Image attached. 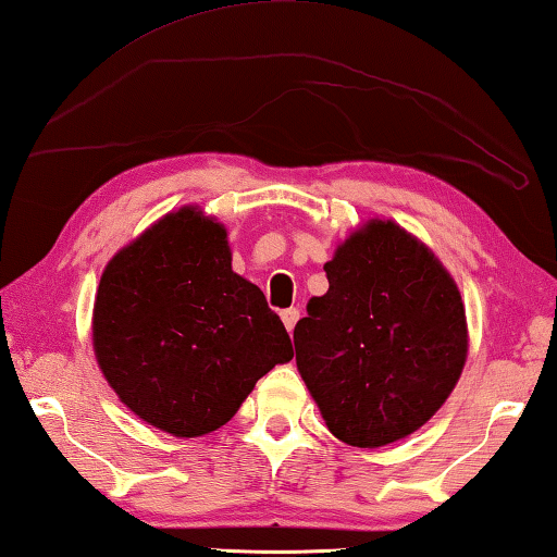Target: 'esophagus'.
I'll use <instances>...</instances> for the list:
<instances>
[{
  "instance_id": "obj_1",
  "label": "esophagus",
  "mask_w": 557,
  "mask_h": 557,
  "mask_svg": "<svg viewBox=\"0 0 557 557\" xmlns=\"http://www.w3.org/2000/svg\"><path fill=\"white\" fill-rule=\"evenodd\" d=\"M298 318H300V310L298 308H288V310H284V313H281V320H284V325H286L288 333H294Z\"/></svg>"
}]
</instances>
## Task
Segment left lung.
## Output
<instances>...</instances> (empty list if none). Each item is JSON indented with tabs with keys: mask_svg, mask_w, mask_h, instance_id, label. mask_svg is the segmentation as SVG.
Returning <instances> with one entry per match:
<instances>
[{
	"mask_svg": "<svg viewBox=\"0 0 557 557\" xmlns=\"http://www.w3.org/2000/svg\"><path fill=\"white\" fill-rule=\"evenodd\" d=\"M327 294L294 330L296 364L330 433L382 447L416 433L453 394L467 359L455 278L421 239L369 220L325 263Z\"/></svg>",
	"mask_w": 557,
	"mask_h": 557,
	"instance_id": "8db88e82",
	"label": "left lung"
}]
</instances>
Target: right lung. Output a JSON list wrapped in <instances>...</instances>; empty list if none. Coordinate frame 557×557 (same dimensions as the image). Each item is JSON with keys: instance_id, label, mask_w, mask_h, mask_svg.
<instances>
[{"instance_id": "1", "label": "right lung", "mask_w": 557, "mask_h": 557, "mask_svg": "<svg viewBox=\"0 0 557 557\" xmlns=\"http://www.w3.org/2000/svg\"><path fill=\"white\" fill-rule=\"evenodd\" d=\"M92 347L120 401L175 437L218 431L263 374L294 359L259 286L232 271L224 224L193 205L107 263Z\"/></svg>"}]
</instances>
